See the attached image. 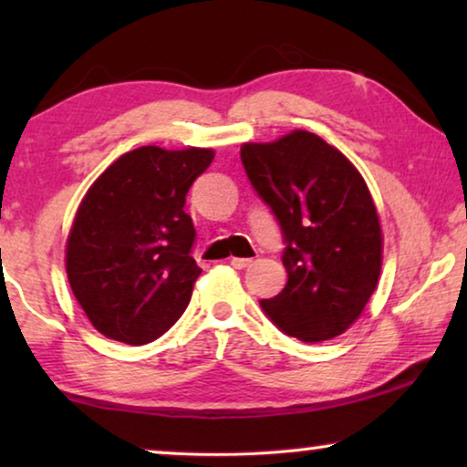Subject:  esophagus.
Instances as JSON below:
<instances>
[{
  "mask_svg": "<svg viewBox=\"0 0 467 467\" xmlns=\"http://www.w3.org/2000/svg\"><path fill=\"white\" fill-rule=\"evenodd\" d=\"M253 264V259L248 257H232V265L235 267V270H244V267H248Z\"/></svg>",
  "mask_w": 467,
  "mask_h": 467,
  "instance_id": "34e87169",
  "label": "esophagus"
}]
</instances>
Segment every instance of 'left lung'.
<instances>
[{
	"label": "left lung",
	"instance_id": "1",
	"mask_svg": "<svg viewBox=\"0 0 467 467\" xmlns=\"http://www.w3.org/2000/svg\"><path fill=\"white\" fill-rule=\"evenodd\" d=\"M242 165L283 232L289 280L261 308L286 336L323 342L347 331L376 289L382 234L368 184L310 131L244 144Z\"/></svg>",
	"mask_w": 467,
	"mask_h": 467
}]
</instances>
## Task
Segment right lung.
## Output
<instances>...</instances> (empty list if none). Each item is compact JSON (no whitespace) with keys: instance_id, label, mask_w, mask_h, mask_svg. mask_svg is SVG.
<instances>
[{"instance_id":"add662e5","label":"right lung","mask_w":467,"mask_h":467,"mask_svg":"<svg viewBox=\"0 0 467 467\" xmlns=\"http://www.w3.org/2000/svg\"><path fill=\"white\" fill-rule=\"evenodd\" d=\"M213 159L210 149L142 146L88 189L67 238L66 270L99 334L146 344L181 318L202 274L184 202Z\"/></svg>"}]
</instances>
